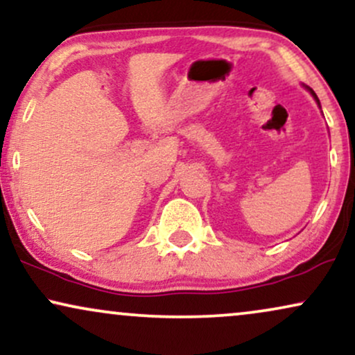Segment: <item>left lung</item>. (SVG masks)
<instances>
[{"instance_id":"obj_1","label":"left lung","mask_w":355,"mask_h":355,"mask_svg":"<svg viewBox=\"0 0 355 355\" xmlns=\"http://www.w3.org/2000/svg\"><path fill=\"white\" fill-rule=\"evenodd\" d=\"M306 89H309L310 94H311V96H313V98L316 101V103H318V105H320V101H318V97H316V94L313 92V89H310V87H306Z\"/></svg>"}]
</instances>
